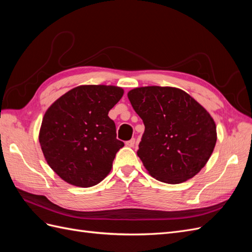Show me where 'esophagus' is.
Here are the masks:
<instances>
[{
    "label": "esophagus",
    "instance_id": "obj_1",
    "mask_svg": "<svg viewBox=\"0 0 252 252\" xmlns=\"http://www.w3.org/2000/svg\"><path fill=\"white\" fill-rule=\"evenodd\" d=\"M134 144H135V139H131V140H129V141L126 142V146L133 147Z\"/></svg>",
    "mask_w": 252,
    "mask_h": 252
}]
</instances>
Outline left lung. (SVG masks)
<instances>
[{"instance_id":"left-lung-1","label":"left lung","mask_w":252,"mask_h":252,"mask_svg":"<svg viewBox=\"0 0 252 252\" xmlns=\"http://www.w3.org/2000/svg\"><path fill=\"white\" fill-rule=\"evenodd\" d=\"M127 95L145 125L138 156L151 177L180 184L199 173L217 143L209 112L175 87H138Z\"/></svg>"}]
</instances>
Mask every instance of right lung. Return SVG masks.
<instances>
[{"label": "right lung", "mask_w": 252, "mask_h": 252, "mask_svg": "<svg viewBox=\"0 0 252 252\" xmlns=\"http://www.w3.org/2000/svg\"><path fill=\"white\" fill-rule=\"evenodd\" d=\"M124 94L118 86L81 85L45 112L39 141L50 168L68 184L91 187L112 168L124 143L117 139L109 110Z\"/></svg>", "instance_id": "obj_1"}]
</instances>
